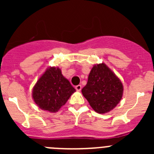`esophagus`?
<instances>
[{
    "instance_id": "1",
    "label": "esophagus",
    "mask_w": 154,
    "mask_h": 154,
    "mask_svg": "<svg viewBox=\"0 0 154 154\" xmlns=\"http://www.w3.org/2000/svg\"><path fill=\"white\" fill-rule=\"evenodd\" d=\"M75 88H76V90H77V91H80V90H81V88H82L81 85H77V86H75Z\"/></svg>"
}]
</instances>
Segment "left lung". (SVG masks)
I'll return each mask as SVG.
<instances>
[{
    "mask_svg": "<svg viewBox=\"0 0 154 154\" xmlns=\"http://www.w3.org/2000/svg\"><path fill=\"white\" fill-rule=\"evenodd\" d=\"M90 106L98 113L108 112L120 102L123 85L104 63L94 66L82 89Z\"/></svg>",
    "mask_w": 154,
    "mask_h": 154,
    "instance_id": "obj_1",
    "label": "left lung"
}]
</instances>
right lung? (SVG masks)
<instances>
[{"label":"right lung","instance_id":"right-lung-1","mask_svg":"<svg viewBox=\"0 0 154 154\" xmlns=\"http://www.w3.org/2000/svg\"><path fill=\"white\" fill-rule=\"evenodd\" d=\"M75 88L63 76L58 68H49L38 79L32 89V97L37 106L51 112L66 104Z\"/></svg>","mask_w":154,"mask_h":154}]
</instances>
